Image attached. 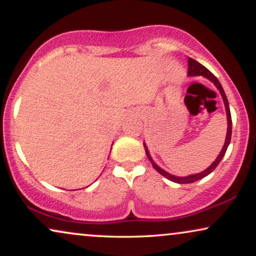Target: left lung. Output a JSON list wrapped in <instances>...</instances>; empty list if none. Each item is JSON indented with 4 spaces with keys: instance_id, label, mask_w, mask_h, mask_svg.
Segmentation results:
<instances>
[{
    "instance_id": "8db88e82",
    "label": "left lung",
    "mask_w": 256,
    "mask_h": 256,
    "mask_svg": "<svg viewBox=\"0 0 256 256\" xmlns=\"http://www.w3.org/2000/svg\"><path fill=\"white\" fill-rule=\"evenodd\" d=\"M188 76H204V78L208 79L210 82H211L213 85H214L216 88H218L220 96L222 98V101H224V104H225V110H226V116H227V132H226V138H225V143H224V146L222 149V152H219V155L214 160V162H213L211 166L208 168H206L204 171H202V172H198V174H188V176H184V177H180V176H174V174H171L166 171L162 168L157 166L155 163V160H152V155H150L149 152V149L148 146H146V142H143V146H144V149H146V156H148V158L150 162H152V166L155 168L156 171H158V172L164 176L168 180H171V182H174V183H178V184H190V183H194V182H197L199 180H202V178H204L206 176H208L212 172L213 170L216 169V166H218V164L220 163V160H222V157L225 156V152L227 148H228L230 146V136H232V118H230V104H228V101H227V98H226V94L224 92V88L222 86V84L219 82V80L216 78L212 74L211 72L208 71V68H205V66H202V64H199L198 62H196L194 59L192 58H188Z\"/></svg>"
}]
</instances>
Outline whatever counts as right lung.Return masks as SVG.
Listing matches in <instances>:
<instances>
[{
    "instance_id": "right-lung-1",
    "label": "right lung",
    "mask_w": 256,
    "mask_h": 256,
    "mask_svg": "<svg viewBox=\"0 0 256 256\" xmlns=\"http://www.w3.org/2000/svg\"><path fill=\"white\" fill-rule=\"evenodd\" d=\"M112 146H113V144H112Z\"/></svg>"
}]
</instances>
